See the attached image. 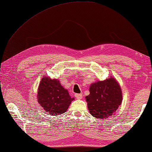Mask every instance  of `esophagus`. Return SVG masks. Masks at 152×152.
Here are the masks:
<instances>
[{
  "label": "esophagus",
  "instance_id": "esophagus-1",
  "mask_svg": "<svg viewBox=\"0 0 152 152\" xmlns=\"http://www.w3.org/2000/svg\"><path fill=\"white\" fill-rule=\"evenodd\" d=\"M75 97L78 99H81L83 98V95L82 94H75Z\"/></svg>",
  "mask_w": 152,
  "mask_h": 152
}]
</instances>
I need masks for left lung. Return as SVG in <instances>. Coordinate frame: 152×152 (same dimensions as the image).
Segmentation results:
<instances>
[{
  "label": "left lung",
  "mask_w": 152,
  "mask_h": 152,
  "mask_svg": "<svg viewBox=\"0 0 152 152\" xmlns=\"http://www.w3.org/2000/svg\"><path fill=\"white\" fill-rule=\"evenodd\" d=\"M89 92L85 97L88 110L97 119H105L115 114L122 102L121 87L114 77L92 83Z\"/></svg>",
  "instance_id": "1"
}]
</instances>
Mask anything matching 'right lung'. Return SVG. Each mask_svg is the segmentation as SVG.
I'll return each instance as SVG.
<instances>
[{
	"instance_id": "add662e5",
	"label": "right lung",
	"mask_w": 152,
	"mask_h": 152,
	"mask_svg": "<svg viewBox=\"0 0 152 152\" xmlns=\"http://www.w3.org/2000/svg\"><path fill=\"white\" fill-rule=\"evenodd\" d=\"M37 99L47 114L58 115L66 112L74 98L70 97L58 79L43 76L38 88Z\"/></svg>"
}]
</instances>
